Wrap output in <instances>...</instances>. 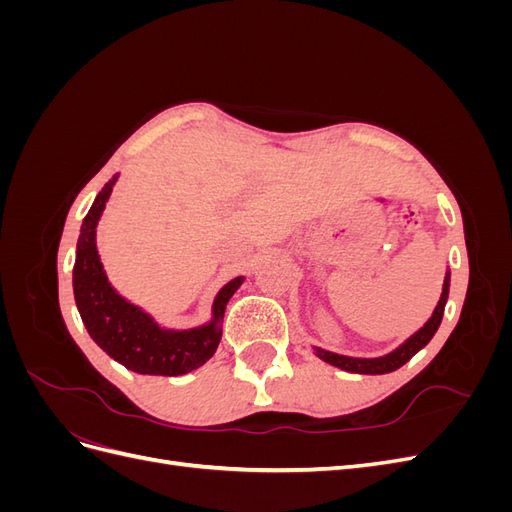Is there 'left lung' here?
<instances>
[{
    "mask_svg": "<svg viewBox=\"0 0 512 512\" xmlns=\"http://www.w3.org/2000/svg\"><path fill=\"white\" fill-rule=\"evenodd\" d=\"M448 288H451V269L446 267L442 294H440V301H438L436 309H433V314L429 316V320L423 324L421 329L412 333L404 344H399L391 352H386L382 356H374V359H361V356H346V354H337V352H329V350L314 346V354L324 363H329V365L339 367L344 371H350V374H365V376L391 374V371L399 369L401 365H406L412 356L418 350H423L431 342V337L436 335L440 322H442V316H444V305L448 301Z\"/></svg>",
    "mask_w": 512,
    "mask_h": 512,
    "instance_id": "1",
    "label": "left lung"
}]
</instances>
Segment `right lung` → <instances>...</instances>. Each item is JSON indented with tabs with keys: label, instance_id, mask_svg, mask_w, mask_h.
Returning a JSON list of instances; mask_svg holds the SVG:
<instances>
[{
	"label": "right lung",
	"instance_id": "obj_1",
	"mask_svg": "<svg viewBox=\"0 0 512 512\" xmlns=\"http://www.w3.org/2000/svg\"><path fill=\"white\" fill-rule=\"evenodd\" d=\"M119 173L108 181L85 215L72 269L74 301L91 339L126 369L143 376H183L205 365L218 350L222 320L245 277L230 280L211 305V320L188 331L160 327L141 307L111 286L96 245V228Z\"/></svg>",
	"mask_w": 512,
	"mask_h": 512
}]
</instances>
